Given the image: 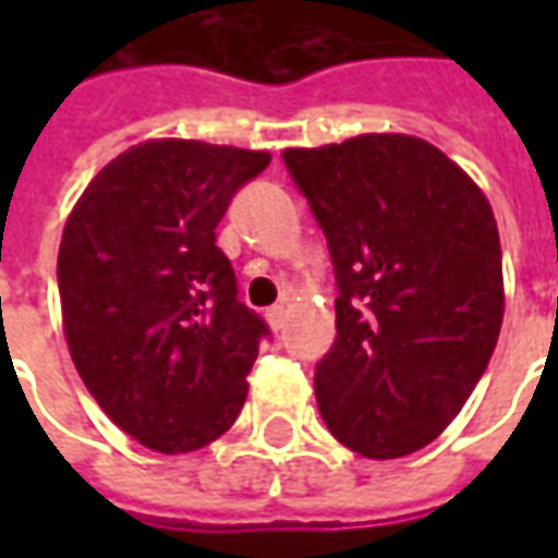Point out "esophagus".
<instances>
[{
	"mask_svg": "<svg viewBox=\"0 0 558 558\" xmlns=\"http://www.w3.org/2000/svg\"><path fill=\"white\" fill-rule=\"evenodd\" d=\"M266 319H268V326L275 328V331H280V328H283V323H287V307H283V304H275V307H268Z\"/></svg>",
	"mask_w": 558,
	"mask_h": 558,
	"instance_id": "esophagus-1",
	"label": "esophagus"
}]
</instances>
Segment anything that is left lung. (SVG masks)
Returning a JSON list of instances; mask_svg holds the SVG:
<instances>
[{
  "instance_id": "left-lung-1",
  "label": "left lung",
  "mask_w": 558,
  "mask_h": 558,
  "mask_svg": "<svg viewBox=\"0 0 558 558\" xmlns=\"http://www.w3.org/2000/svg\"><path fill=\"white\" fill-rule=\"evenodd\" d=\"M326 235L338 338L316 362L335 439L374 460L418 451L487 371L502 328V247L478 184L407 134L287 148Z\"/></svg>"
}]
</instances>
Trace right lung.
<instances>
[{"mask_svg": "<svg viewBox=\"0 0 558 558\" xmlns=\"http://www.w3.org/2000/svg\"><path fill=\"white\" fill-rule=\"evenodd\" d=\"M266 151L151 140L110 160L62 232L59 299L80 379L146 448L184 454L232 427L266 319L239 302L220 218Z\"/></svg>", "mask_w": 558, "mask_h": 558, "instance_id": "add662e5", "label": "right lung"}]
</instances>
